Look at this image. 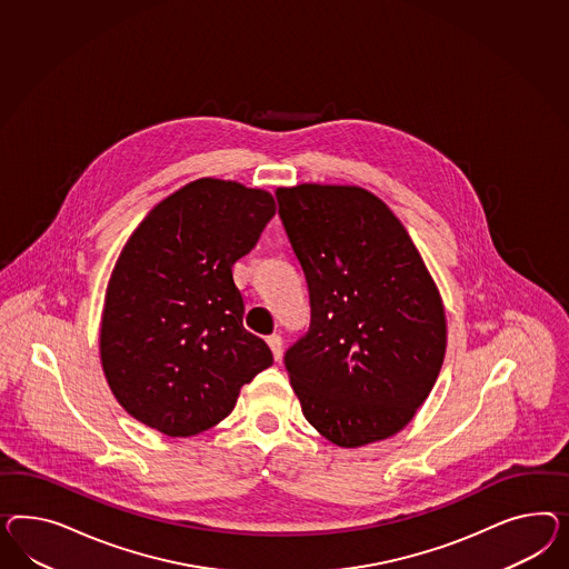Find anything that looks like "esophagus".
I'll list each match as a JSON object with an SVG mask.
<instances>
[{
	"label": "esophagus",
	"mask_w": 569,
	"mask_h": 569,
	"mask_svg": "<svg viewBox=\"0 0 569 569\" xmlns=\"http://www.w3.org/2000/svg\"><path fill=\"white\" fill-rule=\"evenodd\" d=\"M267 343H269V348H271V352H273V358L279 360V358H281V350H283V341H281V336H277V333L269 336V338H267Z\"/></svg>",
	"instance_id": "34e87169"
}]
</instances>
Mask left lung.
Wrapping results in <instances>:
<instances>
[{
    "instance_id": "8db88e82",
    "label": "left lung",
    "mask_w": 569,
    "mask_h": 569,
    "mask_svg": "<svg viewBox=\"0 0 569 569\" xmlns=\"http://www.w3.org/2000/svg\"><path fill=\"white\" fill-rule=\"evenodd\" d=\"M305 271L308 331L283 356L308 422L339 447L400 432L446 358L439 290L400 219L358 186L276 192Z\"/></svg>"
}]
</instances>
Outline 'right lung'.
<instances>
[{"label":"right lung","mask_w":569,"mask_h":569,"mask_svg":"<svg viewBox=\"0 0 569 569\" xmlns=\"http://www.w3.org/2000/svg\"><path fill=\"white\" fill-rule=\"evenodd\" d=\"M273 216L269 192L200 178L161 200L123 246L99 346L116 400L142 425L169 437L211 429L273 365L242 325L231 276Z\"/></svg>","instance_id":"obj_1"}]
</instances>
